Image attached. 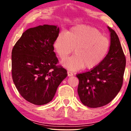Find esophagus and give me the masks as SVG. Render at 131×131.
Instances as JSON below:
<instances>
[{
	"label": "esophagus",
	"mask_w": 131,
	"mask_h": 131,
	"mask_svg": "<svg viewBox=\"0 0 131 131\" xmlns=\"http://www.w3.org/2000/svg\"><path fill=\"white\" fill-rule=\"evenodd\" d=\"M68 76L69 77H71V76H73V73L72 72H69V71H68Z\"/></svg>",
	"instance_id": "1"
}]
</instances>
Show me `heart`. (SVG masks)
Masks as SVG:
<instances>
[{"instance_id": "b5f03b06", "label": "heart", "mask_w": 131, "mask_h": 131, "mask_svg": "<svg viewBox=\"0 0 131 131\" xmlns=\"http://www.w3.org/2000/svg\"><path fill=\"white\" fill-rule=\"evenodd\" d=\"M54 47L61 59L71 54L74 48V55L63 59L62 64L69 70L77 71L84 66L92 69L102 62L109 51L110 41L97 29L78 25L67 34L60 33L58 35Z\"/></svg>"}]
</instances>
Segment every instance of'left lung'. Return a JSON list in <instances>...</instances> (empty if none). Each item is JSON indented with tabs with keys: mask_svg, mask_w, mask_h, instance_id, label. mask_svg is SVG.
Segmentation results:
<instances>
[{
	"mask_svg": "<svg viewBox=\"0 0 131 131\" xmlns=\"http://www.w3.org/2000/svg\"><path fill=\"white\" fill-rule=\"evenodd\" d=\"M110 33V48L103 61L90 71L77 74V92L82 103L96 108L110 103L120 91L126 59L119 38L107 26Z\"/></svg>",
	"mask_w": 131,
	"mask_h": 131,
	"instance_id": "8db88e82",
	"label": "left lung"
}]
</instances>
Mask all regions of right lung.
<instances>
[{
  "mask_svg": "<svg viewBox=\"0 0 131 131\" xmlns=\"http://www.w3.org/2000/svg\"><path fill=\"white\" fill-rule=\"evenodd\" d=\"M55 25L28 29L17 41L12 52V73L18 91L36 105L49 103L67 71L56 65L58 59L53 44L59 35Z\"/></svg>",
  "mask_w": 131,
  "mask_h": 131,
  "instance_id": "1",
  "label": "right lung"
}]
</instances>
